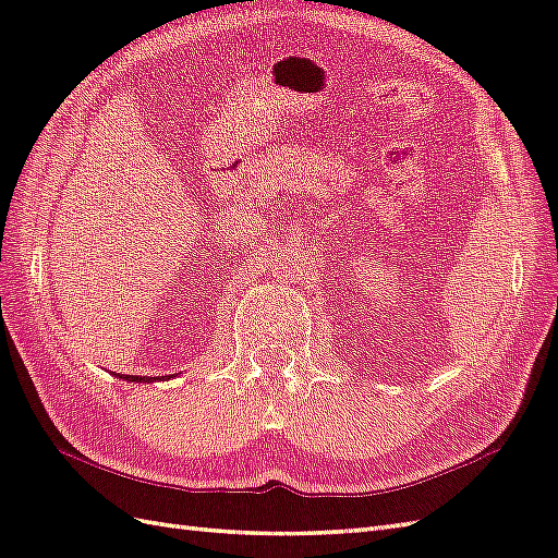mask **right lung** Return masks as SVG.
<instances>
[{
    "label": "right lung",
    "instance_id": "obj_1",
    "mask_svg": "<svg viewBox=\"0 0 558 558\" xmlns=\"http://www.w3.org/2000/svg\"><path fill=\"white\" fill-rule=\"evenodd\" d=\"M122 381H132V384H148V381H158V378H148V376H130V374H118Z\"/></svg>",
    "mask_w": 558,
    "mask_h": 558
}]
</instances>
